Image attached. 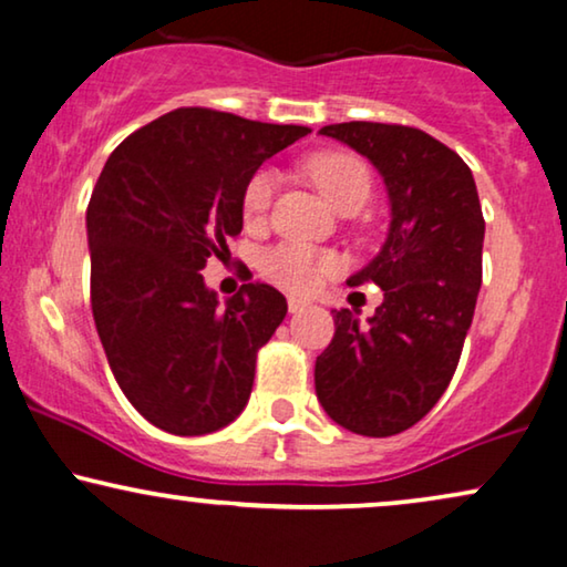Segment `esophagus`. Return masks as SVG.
Listing matches in <instances>:
<instances>
[{"label":"esophagus","instance_id":"esophagus-1","mask_svg":"<svg viewBox=\"0 0 567 567\" xmlns=\"http://www.w3.org/2000/svg\"><path fill=\"white\" fill-rule=\"evenodd\" d=\"M287 308H290V313H302V310L308 308V302L302 298H295V295H290V298H287Z\"/></svg>","mask_w":567,"mask_h":567}]
</instances>
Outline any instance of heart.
<instances>
[{
  "label": "heart",
  "instance_id": "1",
  "mask_svg": "<svg viewBox=\"0 0 567 567\" xmlns=\"http://www.w3.org/2000/svg\"><path fill=\"white\" fill-rule=\"evenodd\" d=\"M308 177L313 179L326 200L337 210L347 205H364L370 197V169L362 158L352 154H318L306 164ZM277 187V174L272 169H259L244 189L246 218H261L272 205ZM339 259L329 251L310 249L306 244H280L261 254V272L269 280L287 287L292 292H313L323 277L337 272Z\"/></svg>",
  "mask_w": 567,
  "mask_h": 567
}]
</instances>
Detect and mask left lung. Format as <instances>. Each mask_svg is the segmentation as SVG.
Returning <instances> with one entry per match:
<instances>
[{"mask_svg":"<svg viewBox=\"0 0 567 567\" xmlns=\"http://www.w3.org/2000/svg\"><path fill=\"white\" fill-rule=\"evenodd\" d=\"M318 133L380 172L390 226L347 280L380 285L382 306L367 323L331 310L337 333L316 360V395L349 432L393 436L434 409L457 370L483 280L481 200L470 166L419 127L354 121Z\"/></svg>","mask_w":567,"mask_h":567,"instance_id":"obj_1","label":"left lung"}]
</instances>
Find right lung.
<instances>
[{
  "mask_svg": "<svg viewBox=\"0 0 567 567\" xmlns=\"http://www.w3.org/2000/svg\"><path fill=\"white\" fill-rule=\"evenodd\" d=\"M308 133L179 107L127 135L94 185V326L125 398L164 432H218L249 403L257 352L287 300L246 282L220 302L200 269L241 234L244 189L259 166Z\"/></svg>",
  "mask_w": 567,
  "mask_h": 567,
  "instance_id": "add662e5",
  "label": "right lung"
}]
</instances>
